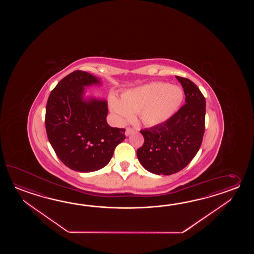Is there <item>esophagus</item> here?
I'll use <instances>...</instances> for the list:
<instances>
[{
	"label": "esophagus",
	"mask_w": 254,
	"mask_h": 254,
	"mask_svg": "<svg viewBox=\"0 0 254 254\" xmlns=\"http://www.w3.org/2000/svg\"><path fill=\"white\" fill-rule=\"evenodd\" d=\"M133 131H134V129L128 127V128H126V129H125V135H126V136H129V135L130 134V133H132Z\"/></svg>",
	"instance_id": "1"
}]
</instances>
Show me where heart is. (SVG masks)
Returning <instances> with one entry per match:
<instances>
[{
	"instance_id": "1",
	"label": "heart",
	"mask_w": 254,
	"mask_h": 254,
	"mask_svg": "<svg viewBox=\"0 0 254 254\" xmlns=\"http://www.w3.org/2000/svg\"><path fill=\"white\" fill-rule=\"evenodd\" d=\"M183 100L181 87L153 81L127 90L121 100L111 96L110 109L120 124L131 119L133 113H137L142 124L154 126L170 119L178 111Z\"/></svg>"
}]
</instances>
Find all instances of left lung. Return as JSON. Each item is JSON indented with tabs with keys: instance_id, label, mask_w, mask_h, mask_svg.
Returning <instances> with one entry per match:
<instances>
[{
	"instance_id": "8db88e82",
	"label": "left lung",
	"mask_w": 254,
	"mask_h": 254,
	"mask_svg": "<svg viewBox=\"0 0 254 254\" xmlns=\"http://www.w3.org/2000/svg\"><path fill=\"white\" fill-rule=\"evenodd\" d=\"M185 104L166 122L141 129L144 143L137 150L140 164L150 173L171 175L186 167L200 149L205 129V98L192 81L176 76Z\"/></svg>"
}]
</instances>
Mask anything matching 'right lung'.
<instances>
[{"label": "right lung", "mask_w": 254, "mask_h": 254, "mask_svg": "<svg viewBox=\"0 0 254 254\" xmlns=\"http://www.w3.org/2000/svg\"><path fill=\"white\" fill-rule=\"evenodd\" d=\"M97 77L74 70L51 92L45 128L56 155L67 167L90 173L106 166L115 147L125 139V129L107 124L105 100H85L84 87L100 84Z\"/></svg>", "instance_id": "obj_1"}]
</instances>
